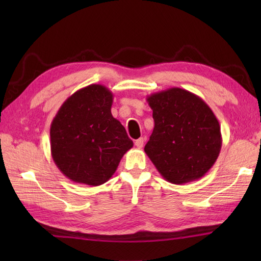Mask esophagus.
Instances as JSON below:
<instances>
[{"mask_svg": "<svg viewBox=\"0 0 261 261\" xmlns=\"http://www.w3.org/2000/svg\"><path fill=\"white\" fill-rule=\"evenodd\" d=\"M135 146H136L138 149L143 148V146H144V138H139V139H137V140L135 141Z\"/></svg>", "mask_w": 261, "mask_h": 261, "instance_id": "1", "label": "esophagus"}]
</instances>
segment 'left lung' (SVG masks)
I'll return each instance as SVG.
<instances>
[{"label":"left lung","instance_id":"obj_1","mask_svg":"<svg viewBox=\"0 0 261 261\" xmlns=\"http://www.w3.org/2000/svg\"><path fill=\"white\" fill-rule=\"evenodd\" d=\"M147 102L154 128L145 152L158 172L176 185L201 178L222 146L215 113L200 97L178 87L150 94Z\"/></svg>","mask_w":261,"mask_h":261}]
</instances>
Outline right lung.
I'll use <instances>...</instances> for the list:
<instances>
[{
  "mask_svg": "<svg viewBox=\"0 0 261 261\" xmlns=\"http://www.w3.org/2000/svg\"><path fill=\"white\" fill-rule=\"evenodd\" d=\"M113 93L92 84L61 106L50 127L51 154L59 170L75 183L105 184L134 146L124 126L113 117Z\"/></svg>",
  "mask_w": 261,
  "mask_h": 261,
  "instance_id": "obj_1",
  "label": "right lung"
}]
</instances>
